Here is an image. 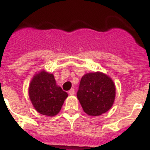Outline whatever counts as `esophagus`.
Returning <instances> with one entry per match:
<instances>
[{
	"instance_id": "esophagus-1",
	"label": "esophagus",
	"mask_w": 150,
	"mask_h": 150,
	"mask_svg": "<svg viewBox=\"0 0 150 150\" xmlns=\"http://www.w3.org/2000/svg\"><path fill=\"white\" fill-rule=\"evenodd\" d=\"M68 93L70 94V95H74V94H75V89H71L70 90L68 91Z\"/></svg>"
}]
</instances>
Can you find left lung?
<instances>
[{"label": "left lung", "mask_w": 150, "mask_h": 150, "mask_svg": "<svg viewBox=\"0 0 150 150\" xmlns=\"http://www.w3.org/2000/svg\"><path fill=\"white\" fill-rule=\"evenodd\" d=\"M77 97L85 113L99 116L112 107L115 86L111 79L103 73H88L80 81Z\"/></svg>", "instance_id": "left-lung-1"}]
</instances>
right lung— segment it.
Segmentation results:
<instances>
[{
  "label": "right lung",
  "mask_w": 150,
  "mask_h": 150,
  "mask_svg": "<svg viewBox=\"0 0 150 150\" xmlns=\"http://www.w3.org/2000/svg\"><path fill=\"white\" fill-rule=\"evenodd\" d=\"M29 98L35 109L43 115L54 116L61 110L68 93L56 85L54 75L42 71L29 85Z\"/></svg>",
  "instance_id": "right-lung-1"
}]
</instances>
